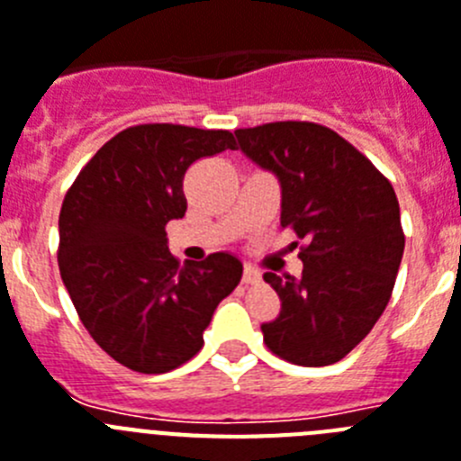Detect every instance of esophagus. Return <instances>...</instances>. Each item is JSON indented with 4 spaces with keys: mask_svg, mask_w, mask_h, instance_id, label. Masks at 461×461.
I'll use <instances>...</instances> for the list:
<instances>
[{
    "mask_svg": "<svg viewBox=\"0 0 461 461\" xmlns=\"http://www.w3.org/2000/svg\"><path fill=\"white\" fill-rule=\"evenodd\" d=\"M243 283L246 285H258V283H262V274L258 269H253V267H246L243 269Z\"/></svg>",
    "mask_w": 461,
    "mask_h": 461,
    "instance_id": "34e87169",
    "label": "esophagus"
}]
</instances>
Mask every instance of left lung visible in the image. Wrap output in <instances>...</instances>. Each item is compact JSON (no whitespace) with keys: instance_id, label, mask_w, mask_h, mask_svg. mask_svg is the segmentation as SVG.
Returning <instances> with one entry per match:
<instances>
[{"instance_id":"1","label":"left lung","mask_w":461,"mask_h":461,"mask_svg":"<svg viewBox=\"0 0 461 461\" xmlns=\"http://www.w3.org/2000/svg\"><path fill=\"white\" fill-rule=\"evenodd\" d=\"M234 134L241 153L278 178L280 227L303 241L299 278L264 274L280 297L264 343L299 366L339 362L390 302L403 255L397 194L330 127L287 120Z\"/></svg>"}]
</instances>
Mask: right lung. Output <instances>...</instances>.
I'll list each match as a JSON object with an SVG mask.
<instances>
[{"instance_id":"1","label":"right lung","mask_w":461,"mask_h":461,"mask_svg":"<svg viewBox=\"0 0 461 461\" xmlns=\"http://www.w3.org/2000/svg\"><path fill=\"white\" fill-rule=\"evenodd\" d=\"M234 150L225 130L136 125L83 167L59 211V274L78 318L104 352L139 374H167L203 346V330L243 274L213 253L185 267L167 222L185 215L192 164Z\"/></svg>"}]
</instances>
